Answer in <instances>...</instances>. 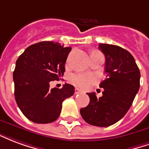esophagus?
I'll return each mask as SVG.
<instances>
[{
  "mask_svg": "<svg viewBox=\"0 0 149 149\" xmlns=\"http://www.w3.org/2000/svg\"><path fill=\"white\" fill-rule=\"evenodd\" d=\"M81 92H82V91L79 90V88H75V90H74V93H75V94H80Z\"/></svg>",
  "mask_w": 149,
  "mask_h": 149,
  "instance_id": "1",
  "label": "esophagus"
}]
</instances>
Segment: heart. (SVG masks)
I'll return each instance as SVG.
<instances>
[{"mask_svg":"<svg viewBox=\"0 0 149 149\" xmlns=\"http://www.w3.org/2000/svg\"><path fill=\"white\" fill-rule=\"evenodd\" d=\"M98 52H93L92 53H97ZM70 82L76 86L81 88H87L91 84L95 82V77L90 74H76L70 76Z\"/></svg>","mask_w":149,"mask_h":149,"instance_id":"b5f03b06","label":"heart"}]
</instances>
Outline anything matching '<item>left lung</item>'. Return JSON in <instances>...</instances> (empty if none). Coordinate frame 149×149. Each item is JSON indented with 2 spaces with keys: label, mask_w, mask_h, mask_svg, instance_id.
<instances>
[{
  "label": "left lung",
  "mask_w": 149,
  "mask_h": 149,
  "mask_svg": "<svg viewBox=\"0 0 149 149\" xmlns=\"http://www.w3.org/2000/svg\"><path fill=\"white\" fill-rule=\"evenodd\" d=\"M98 49L105 55L106 79L101 82L102 96L87 93L90 103L80 109L86 122L108 127L126 114L140 88L141 73L130 52L116 45L100 43Z\"/></svg>",
  "instance_id": "8db88e82"
}]
</instances>
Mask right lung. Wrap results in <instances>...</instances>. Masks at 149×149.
Masks as SVG:
<instances>
[{
	"label": "right lung",
	"mask_w": 149,
	"mask_h": 149,
	"mask_svg": "<svg viewBox=\"0 0 149 149\" xmlns=\"http://www.w3.org/2000/svg\"><path fill=\"white\" fill-rule=\"evenodd\" d=\"M71 47L59 43L43 41L27 47L19 55L13 71L14 95L23 114L35 123L55 121L60 114L62 103L74 93V87L50 88L51 81H58Z\"/></svg>",
	"instance_id": "right-lung-1"
}]
</instances>
